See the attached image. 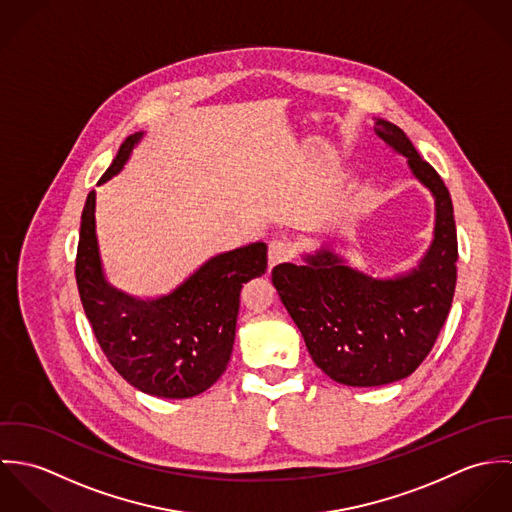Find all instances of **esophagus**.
Here are the masks:
<instances>
[{
  "instance_id": "obj_1",
  "label": "esophagus",
  "mask_w": 512,
  "mask_h": 512,
  "mask_svg": "<svg viewBox=\"0 0 512 512\" xmlns=\"http://www.w3.org/2000/svg\"><path fill=\"white\" fill-rule=\"evenodd\" d=\"M292 258V244L288 240H282V238H274L270 244H268V260H270V266L274 268L276 264H282V262H288Z\"/></svg>"
}]
</instances>
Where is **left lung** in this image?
Returning a JSON list of instances; mask_svg holds the SVG:
<instances>
[{
    "label": "left lung",
    "mask_w": 512,
    "mask_h": 512,
    "mask_svg": "<svg viewBox=\"0 0 512 512\" xmlns=\"http://www.w3.org/2000/svg\"><path fill=\"white\" fill-rule=\"evenodd\" d=\"M374 132L408 157L436 197V238L416 270L374 280L331 250L303 266L278 264L272 282L303 335L313 363L347 386H382L410 376L430 355L451 309L457 282V232L449 191L406 134L378 120Z\"/></svg>",
    "instance_id": "left-lung-1"
}]
</instances>
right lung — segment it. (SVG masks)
Listing matches in <instances>:
<instances>
[{
	"label": "right lung",
	"instance_id": "1",
	"mask_svg": "<svg viewBox=\"0 0 512 512\" xmlns=\"http://www.w3.org/2000/svg\"><path fill=\"white\" fill-rule=\"evenodd\" d=\"M142 134L130 136L98 183L122 171ZM94 191L88 193L76 248V286L94 337L116 372L159 398H191L219 380L230 361L242 284L266 274L268 246L254 242L219 254L167 295L138 299L102 274Z\"/></svg>",
	"mask_w": 512,
	"mask_h": 512
}]
</instances>
